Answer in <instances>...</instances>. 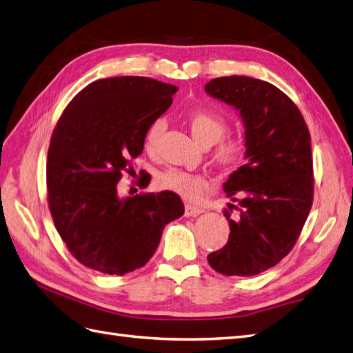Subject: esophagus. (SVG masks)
<instances>
[{"mask_svg":"<svg viewBox=\"0 0 353 353\" xmlns=\"http://www.w3.org/2000/svg\"><path fill=\"white\" fill-rule=\"evenodd\" d=\"M204 209L200 206H194V204H186L185 206V215L186 216H195V215H200L203 214Z\"/></svg>","mask_w":353,"mask_h":353,"instance_id":"1","label":"esophagus"}]
</instances>
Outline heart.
<instances>
[{
    "label": "heart",
    "mask_w": 353,
    "mask_h": 353,
    "mask_svg": "<svg viewBox=\"0 0 353 353\" xmlns=\"http://www.w3.org/2000/svg\"><path fill=\"white\" fill-rule=\"evenodd\" d=\"M167 128L163 119L154 120L149 126L144 137V147L147 150H154L159 139ZM190 128L192 137L200 144H215L224 137L227 125L216 114L210 111H195L190 117ZM243 152V143L239 138H230L219 143L215 150V161L221 168H232L239 162ZM158 185L162 190L174 192L186 200H195L203 194L206 188V180L199 174L188 173L183 170L171 168L158 176Z\"/></svg>",
    "instance_id": "b5f03b06"
}]
</instances>
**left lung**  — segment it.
<instances>
[{
    "mask_svg": "<svg viewBox=\"0 0 353 353\" xmlns=\"http://www.w3.org/2000/svg\"><path fill=\"white\" fill-rule=\"evenodd\" d=\"M204 92L239 111L247 159L223 185L233 201L223 212L230 236L208 260L223 275L252 276L288 256L310 214V132L298 106L266 81L223 77L212 79Z\"/></svg>",
    "mask_w": 353,
    "mask_h": 353,
    "instance_id": "obj_1",
    "label": "left lung"
}]
</instances>
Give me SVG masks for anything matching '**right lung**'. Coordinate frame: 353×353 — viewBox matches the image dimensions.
I'll return each mask as SVG.
<instances>
[{"label": "right lung", "instance_id": "1", "mask_svg": "<svg viewBox=\"0 0 353 353\" xmlns=\"http://www.w3.org/2000/svg\"><path fill=\"white\" fill-rule=\"evenodd\" d=\"M176 85L144 77L94 81L73 97L46 162L52 219L72 256L108 275L143 268L162 230L183 215L171 191L120 196L117 183L141 154L147 129L173 103Z\"/></svg>", "mask_w": 353, "mask_h": 353}]
</instances>
